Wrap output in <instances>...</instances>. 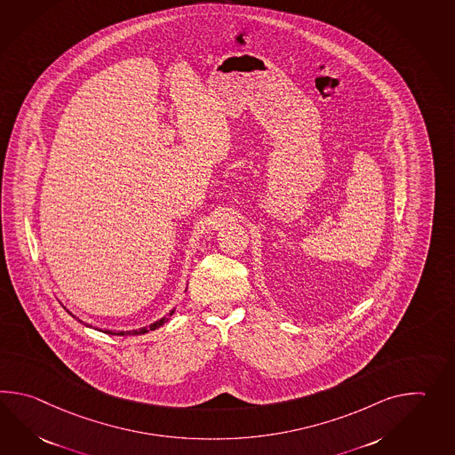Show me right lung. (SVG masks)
<instances>
[{
  "label": "right lung",
  "mask_w": 455,
  "mask_h": 455,
  "mask_svg": "<svg viewBox=\"0 0 455 455\" xmlns=\"http://www.w3.org/2000/svg\"><path fill=\"white\" fill-rule=\"evenodd\" d=\"M172 314H174V310H172V314ZM164 322H166V318H162V320H158V322H155V323L150 324V328H147V326H145V328H140V330H133V331H119V333H111V331H106V333L117 334V336H127V334H145L148 333L150 330L153 331V330L160 328L162 324H164ZM86 326H88V324H86Z\"/></svg>",
  "instance_id": "obj_1"
}]
</instances>
